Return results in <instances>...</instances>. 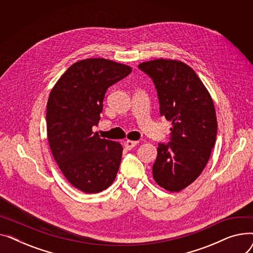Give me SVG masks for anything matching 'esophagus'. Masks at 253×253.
Masks as SVG:
<instances>
[{
  "label": "esophagus",
  "mask_w": 253,
  "mask_h": 253,
  "mask_svg": "<svg viewBox=\"0 0 253 253\" xmlns=\"http://www.w3.org/2000/svg\"><path fill=\"white\" fill-rule=\"evenodd\" d=\"M138 143V141H133V140H126L125 141V143H124V145H125V149L126 150H132L133 149L135 145Z\"/></svg>",
  "instance_id": "obj_1"
}]
</instances>
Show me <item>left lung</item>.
Returning a JSON list of instances; mask_svg holds the SVG:
<instances>
[{
    "label": "left lung",
    "instance_id": "obj_1",
    "mask_svg": "<svg viewBox=\"0 0 253 253\" xmlns=\"http://www.w3.org/2000/svg\"><path fill=\"white\" fill-rule=\"evenodd\" d=\"M138 69L153 80L160 115L172 122L170 141L158 145L153 176L163 189L179 192L202 173L214 147V104L200 78L181 61L155 59Z\"/></svg>",
    "mask_w": 253,
    "mask_h": 253
}]
</instances>
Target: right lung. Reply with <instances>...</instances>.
<instances>
[{
    "mask_svg": "<svg viewBox=\"0 0 253 253\" xmlns=\"http://www.w3.org/2000/svg\"><path fill=\"white\" fill-rule=\"evenodd\" d=\"M131 73L128 65L89 58L71 65L47 102V135L54 160L71 184L87 194L108 189L116 178L123 147L92 131L100 120L109 87Z\"/></svg>",
    "mask_w": 253,
    "mask_h": 253,
    "instance_id": "obj_1",
    "label": "right lung"
}]
</instances>
